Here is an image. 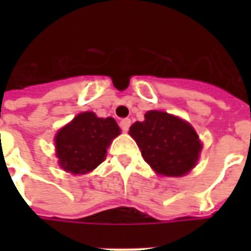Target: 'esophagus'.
Wrapping results in <instances>:
<instances>
[{
	"label": "esophagus",
	"instance_id": "1",
	"mask_svg": "<svg viewBox=\"0 0 251 251\" xmlns=\"http://www.w3.org/2000/svg\"><path fill=\"white\" fill-rule=\"evenodd\" d=\"M120 126L122 131H127L129 130V127H130V120L129 118H125V120H122L120 122Z\"/></svg>",
	"mask_w": 251,
	"mask_h": 251
}]
</instances>
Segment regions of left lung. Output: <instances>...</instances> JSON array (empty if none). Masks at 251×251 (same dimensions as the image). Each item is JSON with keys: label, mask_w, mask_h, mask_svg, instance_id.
I'll return each instance as SVG.
<instances>
[{"label": "left lung", "mask_w": 251, "mask_h": 251, "mask_svg": "<svg viewBox=\"0 0 251 251\" xmlns=\"http://www.w3.org/2000/svg\"><path fill=\"white\" fill-rule=\"evenodd\" d=\"M141 149L142 157L157 174L183 176L199 157L201 144L194 127L164 111H148L145 121L134 122L129 129Z\"/></svg>", "instance_id": "8db88e82"}]
</instances>
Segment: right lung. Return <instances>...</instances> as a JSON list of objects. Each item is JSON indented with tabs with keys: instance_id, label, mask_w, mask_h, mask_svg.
Listing matches in <instances>:
<instances>
[{
	"instance_id": "right-lung-1",
	"label": "right lung",
	"mask_w": 251,
	"mask_h": 251,
	"mask_svg": "<svg viewBox=\"0 0 251 251\" xmlns=\"http://www.w3.org/2000/svg\"><path fill=\"white\" fill-rule=\"evenodd\" d=\"M120 126L113 118H98L91 111L76 115L55 137L59 164L71 174H86L97 168L106 156Z\"/></svg>"
}]
</instances>
